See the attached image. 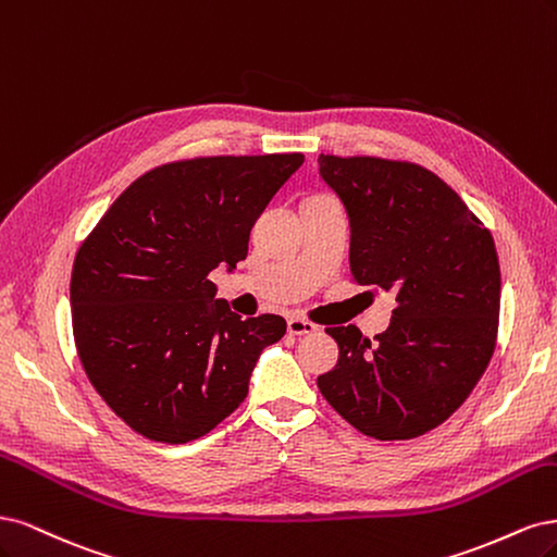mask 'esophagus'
<instances>
[{"instance_id":"obj_1","label":"esophagus","mask_w":557,"mask_h":557,"mask_svg":"<svg viewBox=\"0 0 557 557\" xmlns=\"http://www.w3.org/2000/svg\"><path fill=\"white\" fill-rule=\"evenodd\" d=\"M286 329H289L292 335H312V333H317L319 326L302 317H289V321H286Z\"/></svg>"}]
</instances>
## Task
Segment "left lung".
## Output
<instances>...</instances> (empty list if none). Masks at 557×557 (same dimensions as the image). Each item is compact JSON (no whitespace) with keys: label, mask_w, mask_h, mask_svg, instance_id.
Returning a JSON list of instances; mask_svg holds the SVG:
<instances>
[{"label":"left lung","mask_w":557,"mask_h":557,"mask_svg":"<svg viewBox=\"0 0 557 557\" xmlns=\"http://www.w3.org/2000/svg\"><path fill=\"white\" fill-rule=\"evenodd\" d=\"M319 173L349 212L351 282L396 292V310L374 339L356 326L326 329L339 361L317 386L368 437H421L468 400L491 363L495 240L440 175L414 161L319 154Z\"/></svg>","instance_id":"obj_1"}]
</instances>
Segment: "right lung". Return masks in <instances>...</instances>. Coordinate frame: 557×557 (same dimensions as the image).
<instances>
[{
  "mask_svg": "<svg viewBox=\"0 0 557 557\" xmlns=\"http://www.w3.org/2000/svg\"><path fill=\"white\" fill-rule=\"evenodd\" d=\"M302 152L166 161L124 189L76 252L71 326L89 384L140 437L185 444L247 398L280 314L240 319L208 273L247 257L249 231ZM213 305L210 306L209 302Z\"/></svg>",
  "mask_w": 557,
  "mask_h": 557,
  "instance_id": "obj_1",
  "label": "right lung"
}]
</instances>
